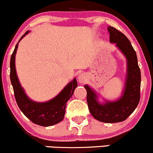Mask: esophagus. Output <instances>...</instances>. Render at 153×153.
Segmentation results:
<instances>
[{
  "label": "esophagus",
  "mask_w": 153,
  "mask_h": 153,
  "mask_svg": "<svg viewBox=\"0 0 153 153\" xmlns=\"http://www.w3.org/2000/svg\"><path fill=\"white\" fill-rule=\"evenodd\" d=\"M78 81L80 83H84L86 81V77L84 74H80L78 76Z\"/></svg>",
  "instance_id": "34e87169"
}]
</instances>
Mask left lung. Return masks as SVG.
Segmentation results:
<instances>
[{
  "mask_svg": "<svg viewBox=\"0 0 153 153\" xmlns=\"http://www.w3.org/2000/svg\"><path fill=\"white\" fill-rule=\"evenodd\" d=\"M109 41L115 43L127 59V75L123 95L113 102L106 101L101 104L98 102L95 92L87 85L86 101L91 115L98 121L105 123H118L124 121L135 109L140 101L141 70L138 67L136 52L130 41L120 31L109 27Z\"/></svg>",
  "mask_w": 153,
  "mask_h": 153,
  "instance_id": "obj_1",
  "label": "left lung"
}]
</instances>
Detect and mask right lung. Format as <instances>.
I'll list each match as a JSON object with an SVG mask.
<instances>
[{"instance_id": "add662e5", "label": "right lung", "mask_w": 153, "mask_h": 153, "mask_svg": "<svg viewBox=\"0 0 153 153\" xmlns=\"http://www.w3.org/2000/svg\"><path fill=\"white\" fill-rule=\"evenodd\" d=\"M25 32L21 38L27 35ZM18 43L15 46L10 59V80L13 86L14 95L17 104L26 117L34 124L43 126H49L61 122L64 119L66 106L68 100L72 96L74 90L78 86L76 79H74L64 87V89L53 99L45 103H37L31 101L26 95L23 88L21 86L16 75L15 58L18 49Z\"/></svg>"}]
</instances>
